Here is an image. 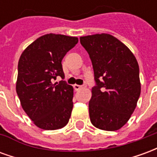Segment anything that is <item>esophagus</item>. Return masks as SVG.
Here are the masks:
<instances>
[{"label": "esophagus", "instance_id": "1", "mask_svg": "<svg viewBox=\"0 0 157 157\" xmlns=\"http://www.w3.org/2000/svg\"><path fill=\"white\" fill-rule=\"evenodd\" d=\"M74 86V89H75V91H78V90H80V89L83 88V87H85L86 85H83V86H80V85H76V84H75V85L73 86Z\"/></svg>", "mask_w": 157, "mask_h": 157}]
</instances>
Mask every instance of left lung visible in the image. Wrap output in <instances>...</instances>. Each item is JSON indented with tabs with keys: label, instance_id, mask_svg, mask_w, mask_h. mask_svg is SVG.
I'll return each instance as SVG.
<instances>
[{
	"label": "left lung",
	"instance_id": "8db88e82",
	"mask_svg": "<svg viewBox=\"0 0 157 157\" xmlns=\"http://www.w3.org/2000/svg\"><path fill=\"white\" fill-rule=\"evenodd\" d=\"M80 42L92 60L96 82L89 102L91 122L102 130H118L140 95L138 62L126 45L108 33L81 37Z\"/></svg>",
	"mask_w": 157,
	"mask_h": 157
}]
</instances>
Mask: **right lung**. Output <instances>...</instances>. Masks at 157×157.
Instances as JSON below:
<instances>
[{
    "instance_id": "1",
    "label": "right lung",
    "mask_w": 157,
    "mask_h": 157,
    "mask_svg": "<svg viewBox=\"0 0 157 157\" xmlns=\"http://www.w3.org/2000/svg\"><path fill=\"white\" fill-rule=\"evenodd\" d=\"M78 43L76 37L45 34L22 52L17 67L16 90L21 105L33 124L55 130L68 124L73 109V87L65 81L61 61Z\"/></svg>"
}]
</instances>
